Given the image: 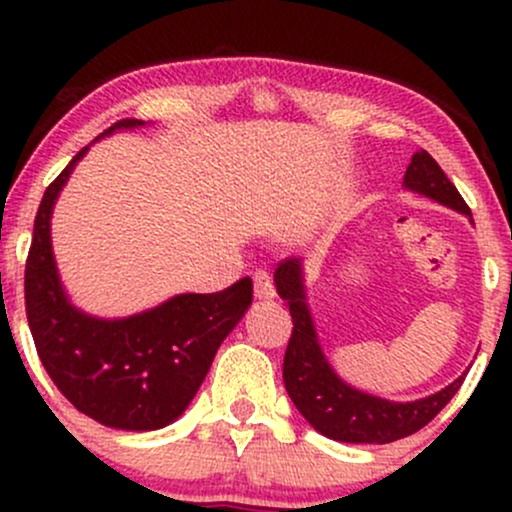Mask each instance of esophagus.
Here are the masks:
<instances>
[{"label": "esophagus", "instance_id": "1", "mask_svg": "<svg viewBox=\"0 0 512 512\" xmlns=\"http://www.w3.org/2000/svg\"><path fill=\"white\" fill-rule=\"evenodd\" d=\"M252 281H255V296L257 298H274L276 286L272 281V274L264 272V269H255L252 272Z\"/></svg>", "mask_w": 512, "mask_h": 512}]
</instances>
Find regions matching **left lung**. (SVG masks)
<instances>
[{
    "label": "left lung",
    "instance_id": "left-lung-1",
    "mask_svg": "<svg viewBox=\"0 0 512 512\" xmlns=\"http://www.w3.org/2000/svg\"><path fill=\"white\" fill-rule=\"evenodd\" d=\"M404 185L472 219L467 202L428 151L421 149L411 156L407 173H404ZM274 281L279 296L289 303L293 320L289 346L284 354L286 392L305 421L322 436L342 440V443H392V440L421 431L460 390L464 375L436 395L402 404L366 395L342 383L317 344L313 320L305 305L301 262H281L274 272Z\"/></svg>",
    "mask_w": 512,
    "mask_h": 512
}]
</instances>
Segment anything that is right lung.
<instances>
[{
    "mask_svg": "<svg viewBox=\"0 0 512 512\" xmlns=\"http://www.w3.org/2000/svg\"><path fill=\"white\" fill-rule=\"evenodd\" d=\"M139 125L117 120L103 134ZM84 154L50 182L35 214L23 279L28 327L52 383L81 414L122 431H154L178 419L197 395L216 349L252 303V281L243 276L216 293H182L127 320H98L72 308L52 260L50 214Z\"/></svg>",
    "mask_w": 512,
    "mask_h": 512,
    "instance_id": "right-lung-1",
    "label": "right lung"
}]
</instances>
